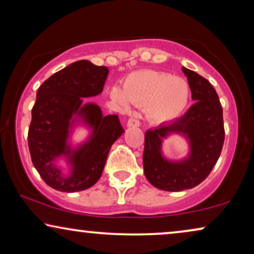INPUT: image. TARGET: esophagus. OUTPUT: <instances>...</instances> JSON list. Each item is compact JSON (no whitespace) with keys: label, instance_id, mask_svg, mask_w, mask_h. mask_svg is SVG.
I'll use <instances>...</instances> for the list:
<instances>
[{"label":"esophagus","instance_id":"34e87169","mask_svg":"<svg viewBox=\"0 0 254 254\" xmlns=\"http://www.w3.org/2000/svg\"><path fill=\"white\" fill-rule=\"evenodd\" d=\"M140 120L136 119V118H130L129 120L127 121V126L128 127H138L140 126Z\"/></svg>","mask_w":254,"mask_h":254}]
</instances>
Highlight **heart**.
I'll use <instances>...</instances> for the list:
<instances>
[{"label": "heart", "instance_id": "heart-1", "mask_svg": "<svg viewBox=\"0 0 254 254\" xmlns=\"http://www.w3.org/2000/svg\"><path fill=\"white\" fill-rule=\"evenodd\" d=\"M111 97L123 109L129 102L147 106L149 119L164 124L176 119L185 110L190 98L187 83L179 77L154 70L134 71L124 81V90L113 86Z\"/></svg>", "mask_w": 254, "mask_h": 254}]
</instances>
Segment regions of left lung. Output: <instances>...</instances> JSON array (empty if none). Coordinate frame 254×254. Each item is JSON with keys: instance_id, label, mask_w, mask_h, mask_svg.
Returning a JSON list of instances; mask_svg holds the SVG:
<instances>
[{"instance_id": "8db88e82", "label": "left lung", "mask_w": 254, "mask_h": 254, "mask_svg": "<svg viewBox=\"0 0 254 254\" xmlns=\"http://www.w3.org/2000/svg\"><path fill=\"white\" fill-rule=\"evenodd\" d=\"M194 103L183 117L145 131L143 169L148 182L159 190L178 192L202 183L216 164L224 143L223 110L217 92L206 78L183 67ZM171 132L189 138L191 154L182 162L161 156V138Z\"/></svg>"}]
</instances>
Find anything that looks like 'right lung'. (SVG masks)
Masks as SVG:
<instances>
[{
    "label": "right lung",
    "instance_id": "1",
    "mask_svg": "<svg viewBox=\"0 0 254 254\" xmlns=\"http://www.w3.org/2000/svg\"><path fill=\"white\" fill-rule=\"evenodd\" d=\"M109 75L104 65L79 60L47 78L37 91L29 127V149L34 168L44 182L61 192H78L98 182L112 144L124 133L119 117L103 116L96 104L82 105V98L99 95ZM82 117L93 128L88 142L72 152L66 144L72 116ZM67 154L72 175L62 177L53 162Z\"/></svg>",
    "mask_w": 254,
    "mask_h": 254
}]
</instances>
